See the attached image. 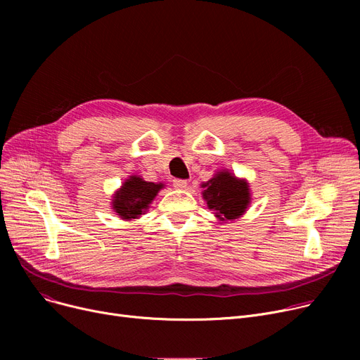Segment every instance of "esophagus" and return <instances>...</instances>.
<instances>
[{
	"mask_svg": "<svg viewBox=\"0 0 360 360\" xmlns=\"http://www.w3.org/2000/svg\"><path fill=\"white\" fill-rule=\"evenodd\" d=\"M174 186L176 188V190H185V188L188 186V182L185 179H174Z\"/></svg>",
	"mask_w": 360,
	"mask_h": 360,
	"instance_id": "34e87169",
	"label": "esophagus"
}]
</instances>
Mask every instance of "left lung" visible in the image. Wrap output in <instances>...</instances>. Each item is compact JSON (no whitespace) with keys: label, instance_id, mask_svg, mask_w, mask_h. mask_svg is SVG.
<instances>
[{"label":"left lung","instance_id":"left-lung-1","mask_svg":"<svg viewBox=\"0 0 360 360\" xmlns=\"http://www.w3.org/2000/svg\"><path fill=\"white\" fill-rule=\"evenodd\" d=\"M207 207L220 221H232L247 213L251 204L250 182L238 178L228 169H221L212 179L201 184Z\"/></svg>","mask_w":360,"mask_h":360}]
</instances>
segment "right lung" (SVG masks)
Here are the masks:
<instances>
[{"label": "right lung", "instance_id": "1", "mask_svg": "<svg viewBox=\"0 0 360 360\" xmlns=\"http://www.w3.org/2000/svg\"><path fill=\"white\" fill-rule=\"evenodd\" d=\"M165 188L162 182H148L139 175H131L112 197L110 207L122 220L129 221L146 214L159 191Z\"/></svg>", "mask_w": 360, "mask_h": 360}]
</instances>
